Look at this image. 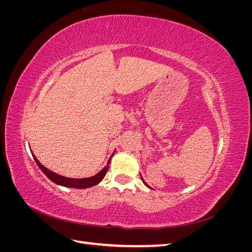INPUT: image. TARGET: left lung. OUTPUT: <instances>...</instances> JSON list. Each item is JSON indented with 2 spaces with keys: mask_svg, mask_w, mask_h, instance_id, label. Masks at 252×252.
Masks as SVG:
<instances>
[{
  "mask_svg": "<svg viewBox=\"0 0 252 252\" xmlns=\"http://www.w3.org/2000/svg\"><path fill=\"white\" fill-rule=\"evenodd\" d=\"M141 179H142V181H143V183H144V185H145V186H147V187H148V188H150V189H152V188H151V187H150V186H149V185H148V184H147V183H146V182H145V181H144V180H143V178H142V175H141Z\"/></svg>",
  "mask_w": 252,
  "mask_h": 252,
  "instance_id": "8db88e82",
  "label": "left lung"
}]
</instances>
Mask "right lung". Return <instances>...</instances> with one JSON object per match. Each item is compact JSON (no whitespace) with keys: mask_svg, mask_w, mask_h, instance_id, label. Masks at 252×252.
Returning a JSON list of instances; mask_svg holds the SVG:
<instances>
[{"mask_svg":"<svg viewBox=\"0 0 252 252\" xmlns=\"http://www.w3.org/2000/svg\"><path fill=\"white\" fill-rule=\"evenodd\" d=\"M114 152H116V150H114L112 152L111 157L109 158V159L107 161V164H106V166L104 167V168L102 170L98 171L96 174L93 175V177H89V178H83V179H73V178H67V177H64V175H61L59 173H56L53 172L51 170H49L48 168H46V167L43 166L39 161H37V158H35V156L32 154V157H33V159L35 161L36 165L40 167V169L43 171V173L46 175V177L53 183H56L57 185H60V186H63V187H68V188H79V189H85V188H89V187H93V186H95L97 185L98 183H100L104 177L105 174L107 173L108 171V168H109V164H110V159L111 158L113 157Z\"/></svg>","mask_w":252,"mask_h":252,"instance_id":"right-lung-1","label":"right lung"}]
</instances>
